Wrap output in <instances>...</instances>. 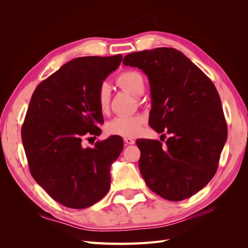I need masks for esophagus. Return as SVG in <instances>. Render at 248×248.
I'll use <instances>...</instances> for the list:
<instances>
[{"mask_svg": "<svg viewBox=\"0 0 248 248\" xmlns=\"http://www.w3.org/2000/svg\"><path fill=\"white\" fill-rule=\"evenodd\" d=\"M124 141L126 142V144H128V145H133L134 142H136V140H134L131 138H124Z\"/></svg>", "mask_w": 248, "mask_h": 248, "instance_id": "esophagus-1", "label": "esophagus"}]
</instances>
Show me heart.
I'll use <instances>...</instances> for the list:
<instances>
[{
    "label": "heart",
    "instance_id": "1",
    "mask_svg": "<svg viewBox=\"0 0 248 248\" xmlns=\"http://www.w3.org/2000/svg\"><path fill=\"white\" fill-rule=\"evenodd\" d=\"M117 84L127 92L134 96H140L145 90V80L141 74L136 70H126L120 73L117 78ZM110 89L106 82L100 85L97 91V102L101 111H106L109 107ZM145 123L142 116H119L112 119L107 126L110 134L125 138L134 137L140 131L141 125Z\"/></svg>",
    "mask_w": 248,
    "mask_h": 248
}]
</instances>
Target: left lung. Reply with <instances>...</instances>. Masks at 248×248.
<instances>
[{"label":"left lung","mask_w":248,"mask_h":248,"mask_svg":"<svg viewBox=\"0 0 248 248\" xmlns=\"http://www.w3.org/2000/svg\"><path fill=\"white\" fill-rule=\"evenodd\" d=\"M123 64L145 72L152 99L149 124L158 133L170 134L166 147L155 140L137 141L142 178L166 200L193 196L215 175L228 138L214 84L184 54L170 47L131 52Z\"/></svg>","instance_id":"left-lung-1"}]
</instances>
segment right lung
I'll return each instance as SVG.
<instances>
[{
	"label": "right lung",
	"instance_id": "1",
	"mask_svg": "<svg viewBox=\"0 0 248 248\" xmlns=\"http://www.w3.org/2000/svg\"><path fill=\"white\" fill-rule=\"evenodd\" d=\"M122 58L73 59L41 81L30 101L21 127L30 171L65 207L88 208L110 187L109 169L122 151V138L111 136L92 148L82 147V140L101 133L97 91Z\"/></svg>",
	"mask_w": 248,
	"mask_h": 248
}]
</instances>
